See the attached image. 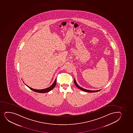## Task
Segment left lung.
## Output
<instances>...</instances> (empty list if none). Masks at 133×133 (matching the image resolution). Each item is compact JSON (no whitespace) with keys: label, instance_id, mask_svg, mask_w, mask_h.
I'll list each match as a JSON object with an SVG mask.
<instances>
[{"label":"left lung","instance_id":"8db88e82","mask_svg":"<svg viewBox=\"0 0 133 133\" xmlns=\"http://www.w3.org/2000/svg\"><path fill=\"white\" fill-rule=\"evenodd\" d=\"M74 82L75 84L76 85V87H77L80 90H83V91L87 92H89V93H93V92H97L99 91L100 90H86V89H85L83 88H82V87H80L78 85L77 83L76 82V80H75V79H74Z\"/></svg>","mask_w":133,"mask_h":133}]
</instances>
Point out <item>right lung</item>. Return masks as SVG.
Segmentation results:
<instances>
[{
    "label": "right lung",
    "mask_w": 133,
    "mask_h": 133,
    "mask_svg": "<svg viewBox=\"0 0 133 133\" xmlns=\"http://www.w3.org/2000/svg\"><path fill=\"white\" fill-rule=\"evenodd\" d=\"M56 81H57V79H55V80L54 82L53 83V84L51 86H50V87L46 88L44 89H42V90L34 89L31 88V87H29V86H28L27 85H25L26 86H27L28 87H29V88H30L31 90H33L34 91L39 93H45L50 91V90H51L53 89H54V88L56 86Z\"/></svg>",
    "instance_id": "add662e5"
}]
</instances>
